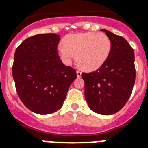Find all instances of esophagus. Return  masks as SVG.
Returning a JSON list of instances; mask_svg holds the SVG:
<instances>
[{"mask_svg": "<svg viewBox=\"0 0 148 148\" xmlns=\"http://www.w3.org/2000/svg\"><path fill=\"white\" fill-rule=\"evenodd\" d=\"M81 71H77V77H81Z\"/></svg>", "mask_w": 148, "mask_h": 148, "instance_id": "34e87169", "label": "esophagus"}]
</instances>
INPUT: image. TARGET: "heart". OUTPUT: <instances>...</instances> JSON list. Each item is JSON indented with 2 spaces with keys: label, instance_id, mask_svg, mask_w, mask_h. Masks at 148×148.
Wrapping results in <instances>:
<instances>
[{
  "label": "heart",
  "instance_id": "1",
  "mask_svg": "<svg viewBox=\"0 0 148 148\" xmlns=\"http://www.w3.org/2000/svg\"><path fill=\"white\" fill-rule=\"evenodd\" d=\"M111 49L110 38L104 33L86 32L71 34L59 47L63 60L71 64L76 55L78 65L86 71H95L106 62Z\"/></svg>",
  "mask_w": 148,
  "mask_h": 148
}]
</instances>
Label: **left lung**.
<instances>
[{
  "label": "left lung",
  "instance_id": "1",
  "mask_svg": "<svg viewBox=\"0 0 148 148\" xmlns=\"http://www.w3.org/2000/svg\"><path fill=\"white\" fill-rule=\"evenodd\" d=\"M111 41L110 55L97 70L82 73L89 108L102 115L118 112L130 99L135 80V54L123 37L101 29Z\"/></svg>",
  "mask_w": 148,
  "mask_h": 148
}]
</instances>
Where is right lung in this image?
Returning <instances> with one entry per match:
<instances>
[{
  "instance_id": "right-lung-1",
  "label": "right lung",
  "mask_w": 148,
  "mask_h": 148,
  "mask_svg": "<svg viewBox=\"0 0 148 148\" xmlns=\"http://www.w3.org/2000/svg\"><path fill=\"white\" fill-rule=\"evenodd\" d=\"M60 36L40 34L29 37L16 49L12 71L17 94L30 110L55 112L62 106L76 70L64 65L57 47Z\"/></svg>"
}]
</instances>
